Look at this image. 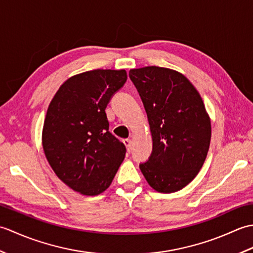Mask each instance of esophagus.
Instances as JSON below:
<instances>
[{
  "label": "esophagus",
  "mask_w": 253,
  "mask_h": 253,
  "mask_svg": "<svg viewBox=\"0 0 253 253\" xmlns=\"http://www.w3.org/2000/svg\"><path fill=\"white\" fill-rule=\"evenodd\" d=\"M123 142L126 146L128 152H130V150H131V140H130V139H124Z\"/></svg>",
  "instance_id": "1"
}]
</instances>
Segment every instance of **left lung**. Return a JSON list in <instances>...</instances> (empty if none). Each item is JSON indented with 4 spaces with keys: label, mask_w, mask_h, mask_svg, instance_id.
I'll use <instances>...</instances> for the list:
<instances>
[{
    "label": "left lung",
    "mask_w": 253,
    "mask_h": 253,
    "mask_svg": "<svg viewBox=\"0 0 253 253\" xmlns=\"http://www.w3.org/2000/svg\"><path fill=\"white\" fill-rule=\"evenodd\" d=\"M152 135V152L139 164L154 190L182 189L202 168L211 141V122L196 88L184 75L169 68L130 69Z\"/></svg>",
    "instance_id": "1"
}]
</instances>
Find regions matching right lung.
I'll use <instances>...</instances> for the list:
<instances>
[{"label": "right lung", "instance_id": "right-lung-1", "mask_svg": "<svg viewBox=\"0 0 253 253\" xmlns=\"http://www.w3.org/2000/svg\"><path fill=\"white\" fill-rule=\"evenodd\" d=\"M127 80L126 71L95 69L67 79L46 112L42 146L64 184L85 196L109 188L126 154L109 130L105 109Z\"/></svg>", "mask_w": 253, "mask_h": 253}]
</instances>
